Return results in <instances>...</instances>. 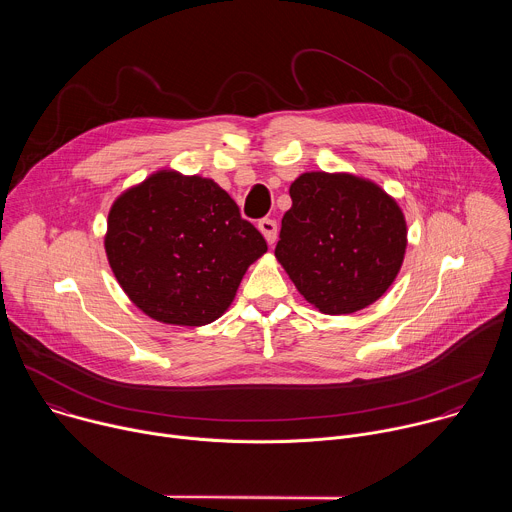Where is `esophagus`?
<instances>
[{"label":"esophagus","mask_w":512,"mask_h":512,"mask_svg":"<svg viewBox=\"0 0 512 512\" xmlns=\"http://www.w3.org/2000/svg\"><path fill=\"white\" fill-rule=\"evenodd\" d=\"M257 227H259L261 235L265 237L267 245H273V243H275V239H277V223H275V221H271V218H261Z\"/></svg>","instance_id":"obj_1"}]
</instances>
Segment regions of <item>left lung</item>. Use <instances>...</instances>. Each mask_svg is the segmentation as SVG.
<instances>
[{
  "label": "left lung",
  "instance_id": "8db88e82",
  "mask_svg": "<svg viewBox=\"0 0 512 512\" xmlns=\"http://www.w3.org/2000/svg\"><path fill=\"white\" fill-rule=\"evenodd\" d=\"M289 196L275 257L306 302L330 316L375 304L407 249L397 200L348 172H306L291 182Z\"/></svg>",
  "mask_w": 512,
  "mask_h": 512
}]
</instances>
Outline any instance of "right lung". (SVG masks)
<instances>
[{
  "mask_svg": "<svg viewBox=\"0 0 512 512\" xmlns=\"http://www.w3.org/2000/svg\"><path fill=\"white\" fill-rule=\"evenodd\" d=\"M265 251L263 235L221 186L176 170H158L121 192L107 218L105 253L119 285L164 324L221 318Z\"/></svg>",
  "mask_w": 512,
  "mask_h": 512,
  "instance_id": "add662e5",
  "label": "right lung"
}]
</instances>
